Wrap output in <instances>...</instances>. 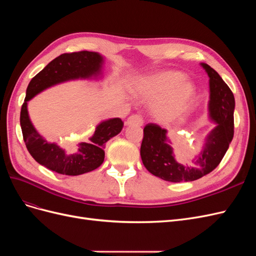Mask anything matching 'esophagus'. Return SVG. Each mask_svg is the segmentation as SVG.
<instances>
[{
    "mask_svg": "<svg viewBox=\"0 0 256 256\" xmlns=\"http://www.w3.org/2000/svg\"><path fill=\"white\" fill-rule=\"evenodd\" d=\"M127 126H142L143 125V118H141L140 115L138 114H134L128 118L127 122H126Z\"/></svg>",
    "mask_w": 256,
    "mask_h": 256,
    "instance_id": "esophagus-1",
    "label": "esophagus"
}]
</instances>
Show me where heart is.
I'll list each match as a JSON object with an SVG mask.
<instances>
[{"label":"heart","instance_id":"obj_1","mask_svg":"<svg viewBox=\"0 0 256 256\" xmlns=\"http://www.w3.org/2000/svg\"><path fill=\"white\" fill-rule=\"evenodd\" d=\"M143 100H152L150 114L158 120H171L188 109L196 96V86L184 72L161 70L144 76L132 88Z\"/></svg>","mask_w":256,"mask_h":256}]
</instances>
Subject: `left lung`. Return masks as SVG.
Returning a JSON list of instances; mask_svg holds the SVG:
<instances>
[{"instance_id":"left-lung-1","label":"left lung","mask_w":256,"mask_h":256,"mask_svg":"<svg viewBox=\"0 0 256 256\" xmlns=\"http://www.w3.org/2000/svg\"><path fill=\"white\" fill-rule=\"evenodd\" d=\"M209 76L208 110L216 126L206 138V143L189 164L177 162L168 131L156 124L144 127L141 158L147 171L172 182H193L207 175L219 166L234 136L235 98L228 84L210 66L202 63Z\"/></svg>"}]
</instances>
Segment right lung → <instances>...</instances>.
<instances>
[{
	"mask_svg": "<svg viewBox=\"0 0 256 256\" xmlns=\"http://www.w3.org/2000/svg\"><path fill=\"white\" fill-rule=\"evenodd\" d=\"M104 58L97 52L80 51L64 53L51 60L28 83L21 108L20 125L28 152L38 164L63 175L76 176L92 171L104 160V148L111 138L118 134L124 122L120 118L104 120L96 127L88 142L78 144L76 152L67 154L56 144L49 143L38 134L30 120L28 102L53 85L70 80L92 79L102 74Z\"/></svg>",
	"mask_w": 256,
	"mask_h": 256,
	"instance_id": "obj_1",
	"label": "right lung"
}]
</instances>
